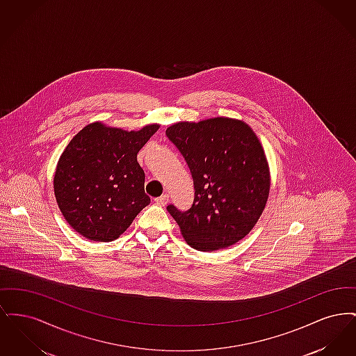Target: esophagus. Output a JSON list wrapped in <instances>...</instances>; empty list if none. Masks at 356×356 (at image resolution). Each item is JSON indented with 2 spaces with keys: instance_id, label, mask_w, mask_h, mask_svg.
Instances as JSON below:
<instances>
[{
  "instance_id": "34e87169",
  "label": "esophagus",
  "mask_w": 356,
  "mask_h": 356,
  "mask_svg": "<svg viewBox=\"0 0 356 356\" xmlns=\"http://www.w3.org/2000/svg\"><path fill=\"white\" fill-rule=\"evenodd\" d=\"M154 202H156V204H159V205L164 207V205H167V204H168V202H170V196H168L167 193H164V195H161L160 197L154 199Z\"/></svg>"
}]
</instances>
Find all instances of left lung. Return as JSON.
Here are the masks:
<instances>
[{"instance_id": "1", "label": "left lung", "mask_w": 356, "mask_h": 356, "mask_svg": "<svg viewBox=\"0 0 356 356\" xmlns=\"http://www.w3.org/2000/svg\"><path fill=\"white\" fill-rule=\"evenodd\" d=\"M191 170L195 199L188 211L167 207L186 243L216 251L254 228L270 193L264 151L243 121L216 118L177 122L165 132Z\"/></svg>"}]
</instances>
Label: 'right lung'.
I'll list each match as a JSON object with an SVG mask.
<instances>
[{
	"instance_id": "add662e5",
	"label": "right lung",
	"mask_w": 356,
	"mask_h": 356,
	"mask_svg": "<svg viewBox=\"0 0 356 356\" xmlns=\"http://www.w3.org/2000/svg\"><path fill=\"white\" fill-rule=\"evenodd\" d=\"M157 129L152 124L127 132L93 122L70 140L53 183L58 208L74 231L112 241L151 203L137 153Z\"/></svg>"
}]
</instances>
